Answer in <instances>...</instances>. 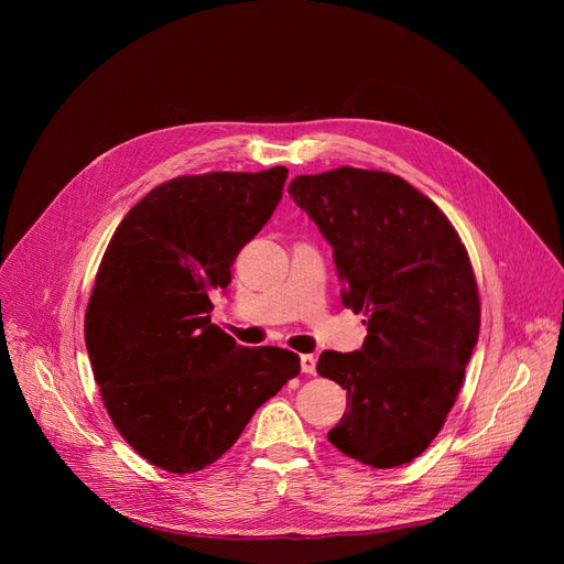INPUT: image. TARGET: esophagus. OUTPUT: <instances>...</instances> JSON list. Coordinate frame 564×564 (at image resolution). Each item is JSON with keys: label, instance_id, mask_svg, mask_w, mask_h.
<instances>
[{"label": "esophagus", "instance_id": "1", "mask_svg": "<svg viewBox=\"0 0 564 564\" xmlns=\"http://www.w3.org/2000/svg\"><path fill=\"white\" fill-rule=\"evenodd\" d=\"M301 370L305 375H314L316 372V357L314 355H303L301 357Z\"/></svg>", "mask_w": 564, "mask_h": 564}]
</instances>
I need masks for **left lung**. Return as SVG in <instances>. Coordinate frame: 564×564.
<instances>
[{"instance_id":"8db88e82","label":"left lung","mask_w":564,"mask_h":564,"mask_svg":"<svg viewBox=\"0 0 564 564\" xmlns=\"http://www.w3.org/2000/svg\"><path fill=\"white\" fill-rule=\"evenodd\" d=\"M288 192L333 246L344 305L368 316L359 350H326L316 364L348 390L328 440L372 468L413 462L442 431L479 335L462 240L394 174L341 167L296 176Z\"/></svg>"}]
</instances>
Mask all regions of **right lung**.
I'll list each match as a JSON object with an SVG mask.
<instances>
[{"instance_id": "right-lung-1", "label": "right lung", "mask_w": 564, "mask_h": 564, "mask_svg": "<svg viewBox=\"0 0 564 564\" xmlns=\"http://www.w3.org/2000/svg\"><path fill=\"white\" fill-rule=\"evenodd\" d=\"M285 167L181 176L118 225L85 316L105 406L138 455L170 473L214 464L301 370L290 350L238 346L212 294L281 203Z\"/></svg>"}]
</instances>
